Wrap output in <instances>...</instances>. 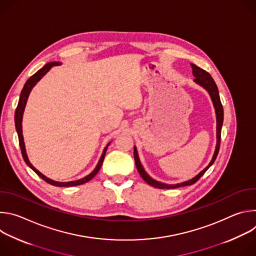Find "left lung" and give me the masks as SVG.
Segmentation results:
<instances>
[{"instance_id":"left-lung-1","label":"left lung","mask_w":256,"mask_h":256,"mask_svg":"<svg viewBox=\"0 0 256 256\" xmlns=\"http://www.w3.org/2000/svg\"><path fill=\"white\" fill-rule=\"evenodd\" d=\"M192 68V74L196 77L194 82L198 83V85H200L202 87H204L210 94L214 107V110H216V150L214 153V156L212 158V161L210 162V164L202 171L200 172L196 177H194L190 180L184 181V182H181V184H162V182H159L155 179H153L152 177H150L147 173H146L144 169L142 168L140 161L138 159V151L136 148L134 147V162H136V169L140 173V175L142 176V178L147 182L148 184H150L151 186H154L156 188H160V190H170V188H177L180 186H192L206 173V171L214 164L218 150H220V142H221V130H222V126H223V120H224V110H223V105L221 103L220 100V95H218V87L214 81V79L212 78V76L208 74V72L202 68H200V66L190 64Z\"/></svg>"}]
</instances>
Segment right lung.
<instances>
[{"label":"right lung","mask_w":256,"mask_h":256,"mask_svg":"<svg viewBox=\"0 0 256 256\" xmlns=\"http://www.w3.org/2000/svg\"><path fill=\"white\" fill-rule=\"evenodd\" d=\"M60 64V62H48L46 64L44 68H42L40 70H38L35 72L34 75H32L28 80L27 82L25 83L22 91H21V94H20V98H19V102H18V105H17V108H16V112H15V126H16V130H17V134H18V138H19V144H20V149H21V153H22V156H23V159L25 161V163L36 173L38 174L40 178H42L44 181H46L48 184H52V186H80V184H86V182H88L89 180H91L97 173L98 171L100 170L101 168V165L103 163V160H104V157H105V153L107 151V147L109 146L108 142L106 147L104 148L103 150V153L101 155V158L96 166V168L89 174L87 175L86 177L82 178V179H79V180H76V181H68V182H58V181H54V180H52L48 177H46L44 174H42L38 169H35L34 166L29 162L28 160V157H27V154H26V150H25V144H24V140H23V134H22V118H23V112H24V108H25V105H26V102H27V99H28V96L30 94V91L32 90V88L35 86V84L38 83L46 74V72L54 66H58Z\"/></svg>","instance_id":"1"}]
</instances>
